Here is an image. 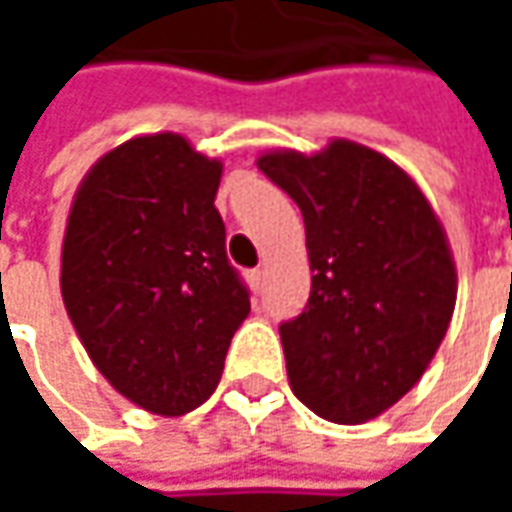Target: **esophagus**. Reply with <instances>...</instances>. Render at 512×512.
I'll use <instances>...</instances> for the list:
<instances>
[{"label":"esophagus","instance_id":"34e87169","mask_svg":"<svg viewBox=\"0 0 512 512\" xmlns=\"http://www.w3.org/2000/svg\"><path fill=\"white\" fill-rule=\"evenodd\" d=\"M247 282H250V287L259 293V290H262V285H265V267H256V270H250V273H247Z\"/></svg>","mask_w":512,"mask_h":512}]
</instances>
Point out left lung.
I'll use <instances>...</instances> for the list:
<instances>
[{"mask_svg": "<svg viewBox=\"0 0 512 512\" xmlns=\"http://www.w3.org/2000/svg\"><path fill=\"white\" fill-rule=\"evenodd\" d=\"M256 165L305 216L310 299L279 327L290 387L327 422H370L422 379L450 327L447 233L419 185L359 142Z\"/></svg>", "mask_w": 512, "mask_h": 512, "instance_id": "left-lung-1", "label": "left lung"}]
</instances>
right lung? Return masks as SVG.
Listing matches in <instances>:
<instances>
[{"mask_svg": "<svg viewBox=\"0 0 512 512\" xmlns=\"http://www.w3.org/2000/svg\"><path fill=\"white\" fill-rule=\"evenodd\" d=\"M222 162L179 133L108 150L62 242V299L96 370L128 402L182 416L216 390L250 296L213 205Z\"/></svg>", "mask_w": 512, "mask_h": 512, "instance_id": "add662e5", "label": "right lung"}]
</instances>
